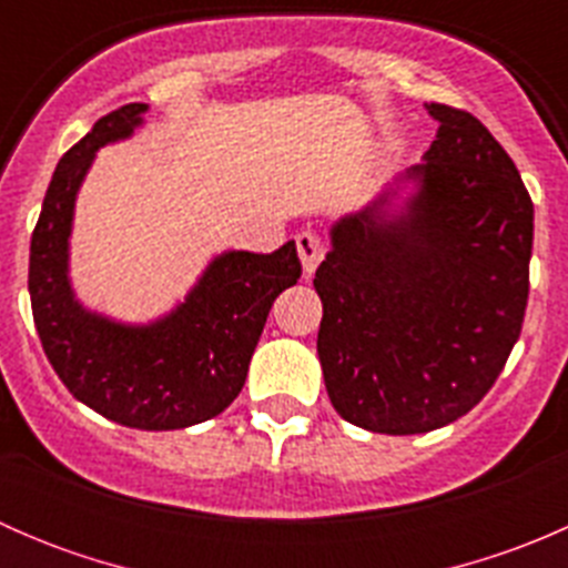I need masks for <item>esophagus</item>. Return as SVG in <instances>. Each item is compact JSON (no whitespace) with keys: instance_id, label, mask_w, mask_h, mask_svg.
Wrapping results in <instances>:
<instances>
[{"instance_id":"esophagus-1","label":"esophagus","mask_w":568,"mask_h":568,"mask_svg":"<svg viewBox=\"0 0 568 568\" xmlns=\"http://www.w3.org/2000/svg\"><path fill=\"white\" fill-rule=\"evenodd\" d=\"M296 250H300V261L305 274H313L318 268V263L324 261V242H321L318 233L302 231L296 236Z\"/></svg>"}]
</instances>
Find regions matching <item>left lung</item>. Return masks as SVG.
I'll return each instance as SVG.
<instances>
[{
	"mask_svg": "<svg viewBox=\"0 0 568 568\" xmlns=\"http://www.w3.org/2000/svg\"><path fill=\"white\" fill-rule=\"evenodd\" d=\"M423 162L329 227L316 280L318 359L343 420L426 434L500 376L528 307L532 203L478 118L428 104Z\"/></svg>",
	"mask_w": 568,
	"mask_h": 568,
	"instance_id": "1",
	"label": "left lung"
}]
</instances>
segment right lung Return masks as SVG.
<instances>
[{
  "label": "right lung",
  "instance_id": "add662e5",
  "mask_svg": "<svg viewBox=\"0 0 568 568\" xmlns=\"http://www.w3.org/2000/svg\"><path fill=\"white\" fill-rule=\"evenodd\" d=\"M148 104H125L93 125L57 164L30 244V300L51 368L77 400L140 432L189 428L242 393L274 300L302 274L296 244L261 255L211 257L183 302L148 324L90 311L71 285L77 194L99 148L129 140Z\"/></svg>",
  "mask_w": 568,
  "mask_h": 568
}]
</instances>
